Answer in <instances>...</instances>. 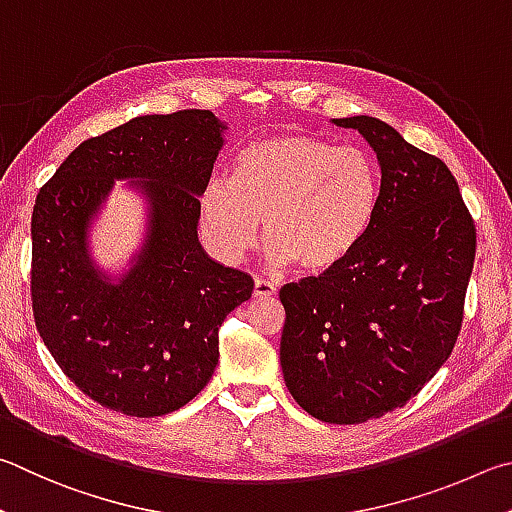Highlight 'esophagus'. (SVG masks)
I'll return each mask as SVG.
<instances>
[{"mask_svg": "<svg viewBox=\"0 0 512 512\" xmlns=\"http://www.w3.org/2000/svg\"><path fill=\"white\" fill-rule=\"evenodd\" d=\"M276 285L270 283V281H263V279H256L254 281V299H272L276 297Z\"/></svg>", "mask_w": 512, "mask_h": 512, "instance_id": "obj_1", "label": "esophagus"}]
</instances>
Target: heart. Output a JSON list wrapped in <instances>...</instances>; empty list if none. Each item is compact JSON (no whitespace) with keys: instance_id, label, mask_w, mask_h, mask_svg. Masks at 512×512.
Masks as SVG:
<instances>
[{"instance_id":"b5f03b06","label":"heart","mask_w":512,"mask_h":512,"mask_svg":"<svg viewBox=\"0 0 512 512\" xmlns=\"http://www.w3.org/2000/svg\"><path fill=\"white\" fill-rule=\"evenodd\" d=\"M380 168L369 152L312 134L251 141L233 161V182L211 179L200 195L206 242L224 263H238L261 236L270 263L308 276L344 267L373 227Z\"/></svg>"}]
</instances>
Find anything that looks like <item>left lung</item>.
Listing matches in <instances>:
<instances>
[{
	"label": "left lung",
	"instance_id": "8db88e82",
	"mask_svg": "<svg viewBox=\"0 0 512 512\" xmlns=\"http://www.w3.org/2000/svg\"><path fill=\"white\" fill-rule=\"evenodd\" d=\"M333 123L373 148L380 206L344 267L281 290V369L310 416L357 425L407 405L450 357L477 231L441 159L373 116Z\"/></svg>",
	"mask_w": 512,
	"mask_h": 512
}]
</instances>
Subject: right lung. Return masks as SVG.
Returning a JSON list of instances; mask_svg holds the SVG:
<instances>
[{"mask_svg":"<svg viewBox=\"0 0 512 512\" xmlns=\"http://www.w3.org/2000/svg\"><path fill=\"white\" fill-rule=\"evenodd\" d=\"M224 132L209 110L137 116L80 143L35 200V326L62 373L125 416L191 402L218 364L222 321L254 290L249 274L213 261L197 238ZM116 181L147 204V222L114 275L95 263L91 231Z\"/></svg>","mask_w":512,"mask_h":512,"instance_id":"1","label":"right lung"}]
</instances>
